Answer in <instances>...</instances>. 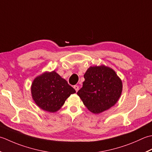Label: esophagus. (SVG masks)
Instances as JSON below:
<instances>
[{"instance_id": "obj_1", "label": "esophagus", "mask_w": 152, "mask_h": 152, "mask_svg": "<svg viewBox=\"0 0 152 152\" xmlns=\"http://www.w3.org/2000/svg\"><path fill=\"white\" fill-rule=\"evenodd\" d=\"M73 88H75V90L76 91V92H77L79 91V86H77V85H75L73 86Z\"/></svg>"}]
</instances>
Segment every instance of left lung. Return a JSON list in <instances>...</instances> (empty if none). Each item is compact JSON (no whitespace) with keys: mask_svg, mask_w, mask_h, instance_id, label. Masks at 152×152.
<instances>
[{"mask_svg":"<svg viewBox=\"0 0 152 152\" xmlns=\"http://www.w3.org/2000/svg\"><path fill=\"white\" fill-rule=\"evenodd\" d=\"M84 78L83 87L77 94L92 113L103 112L119 100L123 83L112 68L104 65L91 66L85 72Z\"/></svg>","mask_w":152,"mask_h":152,"instance_id":"left-lung-1","label":"left lung"}]
</instances>
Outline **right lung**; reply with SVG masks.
Returning a JSON list of instances; mask_svg holds the SVG:
<instances>
[{"instance_id": "add662e5", "label": "right lung", "mask_w": 152, "mask_h": 152, "mask_svg": "<svg viewBox=\"0 0 152 152\" xmlns=\"http://www.w3.org/2000/svg\"><path fill=\"white\" fill-rule=\"evenodd\" d=\"M31 92L35 103L42 110L56 112L76 91L55 71L45 72L33 80Z\"/></svg>"}]
</instances>
